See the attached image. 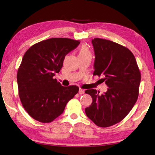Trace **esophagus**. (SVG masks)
Returning <instances> with one entry per match:
<instances>
[{
	"label": "esophagus",
	"instance_id": "esophagus-1",
	"mask_svg": "<svg viewBox=\"0 0 155 155\" xmlns=\"http://www.w3.org/2000/svg\"><path fill=\"white\" fill-rule=\"evenodd\" d=\"M79 94H84V90H83V89H79Z\"/></svg>",
	"mask_w": 155,
	"mask_h": 155
}]
</instances>
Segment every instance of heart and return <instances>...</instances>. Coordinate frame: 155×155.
Instances as JSON below:
<instances>
[{
	"instance_id": "1",
	"label": "heart",
	"mask_w": 155,
	"mask_h": 155,
	"mask_svg": "<svg viewBox=\"0 0 155 155\" xmlns=\"http://www.w3.org/2000/svg\"><path fill=\"white\" fill-rule=\"evenodd\" d=\"M90 54H91L90 51L86 46H82L81 48H80L79 55H87Z\"/></svg>"
}]
</instances>
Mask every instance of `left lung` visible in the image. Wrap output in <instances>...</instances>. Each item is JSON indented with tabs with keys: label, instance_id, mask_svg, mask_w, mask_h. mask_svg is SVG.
<instances>
[{
	"label": "left lung",
	"instance_id": "left-lung-1",
	"mask_svg": "<svg viewBox=\"0 0 155 155\" xmlns=\"http://www.w3.org/2000/svg\"><path fill=\"white\" fill-rule=\"evenodd\" d=\"M91 42L95 56L93 75L102 76L108 88L101 94L94 89L85 91L93 99L85 112L97 126L107 127L123 120L134 107L141 74L133 54L127 48L98 38Z\"/></svg>",
	"mask_w": 155,
	"mask_h": 155
}]
</instances>
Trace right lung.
<instances>
[{"label": "right lung", "mask_w": 155, "mask_h": 155, "mask_svg": "<svg viewBox=\"0 0 155 155\" xmlns=\"http://www.w3.org/2000/svg\"><path fill=\"white\" fill-rule=\"evenodd\" d=\"M79 43L78 40L53 38L36 43L26 51L17 81L22 105L34 119L43 123L53 121L78 93V86H62L54 76L61 71L65 56Z\"/></svg>", "instance_id": "right-lung-1"}]
</instances>
